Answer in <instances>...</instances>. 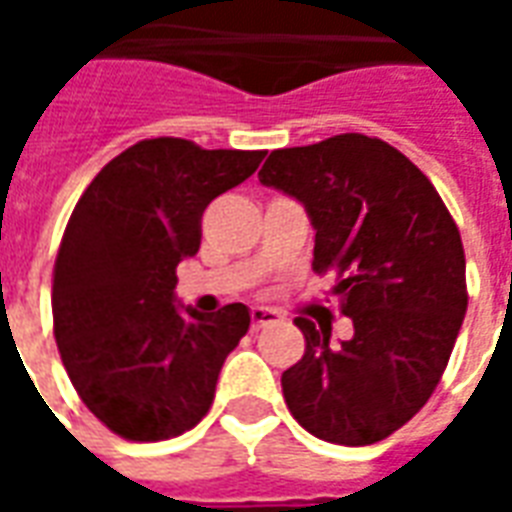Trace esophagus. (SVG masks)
Here are the masks:
<instances>
[{
  "label": "esophagus",
  "mask_w": 512,
  "mask_h": 512,
  "mask_svg": "<svg viewBox=\"0 0 512 512\" xmlns=\"http://www.w3.org/2000/svg\"><path fill=\"white\" fill-rule=\"evenodd\" d=\"M271 323H279V312L268 310V307H255L252 310V329H263V326H271Z\"/></svg>",
  "instance_id": "obj_1"
}]
</instances>
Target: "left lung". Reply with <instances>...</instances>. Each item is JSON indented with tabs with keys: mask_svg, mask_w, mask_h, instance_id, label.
Listing matches in <instances>:
<instances>
[{
	"mask_svg": "<svg viewBox=\"0 0 512 512\" xmlns=\"http://www.w3.org/2000/svg\"><path fill=\"white\" fill-rule=\"evenodd\" d=\"M263 186L307 208L312 271L337 277L354 337L296 318L307 348L282 373L290 414L312 436L365 447L428 403L466 315L461 233L439 191L400 150L365 134L274 150Z\"/></svg>",
	"mask_w": 512,
	"mask_h": 512,
	"instance_id": "obj_1",
	"label": "left lung"
}]
</instances>
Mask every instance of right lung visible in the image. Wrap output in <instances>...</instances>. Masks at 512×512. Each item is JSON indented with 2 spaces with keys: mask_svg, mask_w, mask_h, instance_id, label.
<instances>
[{
  "mask_svg": "<svg viewBox=\"0 0 512 512\" xmlns=\"http://www.w3.org/2000/svg\"><path fill=\"white\" fill-rule=\"evenodd\" d=\"M263 156L142 139L76 202L54 263V337L84 406L117 436L172 439L208 414L252 318L244 304L180 312L175 268L200 249L202 211Z\"/></svg>",
  "mask_w": 512,
  "mask_h": 512,
  "instance_id": "obj_1",
  "label": "right lung"
}]
</instances>
